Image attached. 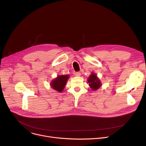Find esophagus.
Returning a JSON list of instances; mask_svg holds the SVG:
<instances>
[{
  "instance_id": "esophagus-1",
  "label": "esophagus",
  "mask_w": 146,
  "mask_h": 146,
  "mask_svg": "<svg viewBox=\"0 0 146 146\" xmlns=\"http://www.w3.org/2000/svg\"><path fill=\"white\" fill-rule=\"evenodd\" d=\"M80 74H81V73H80V72H76V73H74V75H75L76 76H78V77H79V76H80Z\"/></svg>"
}]
</instances>
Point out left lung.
Instances as JSON below:
<instances>
[{
	"mask_svg": "<svg viewBox=\"0 0 146 146\" xmlns=\"http://www.w3.org/2000/svg\"><path fill=\"white\" fill-rule=\"evenodd\" d=\"M88 83H89V86L91 89L94 91L98 90L102 86V83L100 79H99L97 75L94 72H92L90 75L89 76Z\"/></svg>",
	"mask_w": 146,
	"mask_h": 146,
	"instance_id": "1",
	"label": "left lung"
}]
</instances>
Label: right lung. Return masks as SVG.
<instances>
[{
  "instance_id": "add662e5",
  "label": "right lung",
  "mask_w": 146,
  "mask_h": 146,
  "mask_svg": "<svg viewBox=\"0 0 146 146\" xmlns=\"http://www.w3.org/2000/svg\"><path fill=\"white\" fill-rule=\"evenodd\" d=\"M69 78L70 77L68 74L57 76V78H54L51 82V88L54 90L58 91V92H62Z\"/></svg>"
}]
</instances>
